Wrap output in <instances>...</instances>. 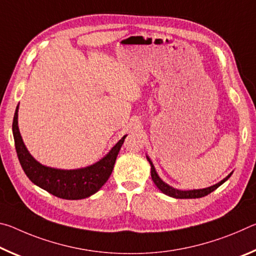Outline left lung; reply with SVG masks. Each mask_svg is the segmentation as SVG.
I'll use <instances>...</instances> for the list:
<instances>
[{
	"instance_id": "left-lung-1",
	"label": "left lung",
	"mask_w": 256,
	"mask_h": 256,
	"mask_svg": "<svg viewBox=\"0 0 256 256\" xmlns=\"http://www.w3.org/2000/svg\"><path fill=\"white\" fill-rule=\"evenodd\" d=\"M148 159V162H150V166H151V178H152L154 183L156 184V186L162 190V193L167 194V196H172V198H203L208 196V194H210L211 192H214L216 188H218L220 185L222 183H224L229 177L232 176V172H230L226 178H224L222 182H219L218 184H216L214 186H210V188H202V190H176V188H172V186L167 185L166 183H164V182L159 178V176L157 172H156V170L154 167V164L151 162V160L146 157Z\"/></svg>"
}]
</instances>
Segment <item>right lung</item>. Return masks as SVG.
<instances>
[{
	"instance_id": "right-lung-1",
	"label": "right lung",
	"mask_w": 256,
	"mask_h": 256,
	"mask_svg": "<svg viewBox=\"0 0 256 256\" xmlns=\"http://www.w3.org/2000/svg\"><path fill=\"white\" fill-rule=\"evenodd\" d=\"M18 107L14 112L12 131H14L16 154L28 178L48 193L66 200H80L92 196L98 190H100L102 186L110 178L120 149L126 136H124L115 146H112L106 157L92 166L73 170H55V168L42 166L28 152L18 128Z\"/></svg>"
}]
</instances>
